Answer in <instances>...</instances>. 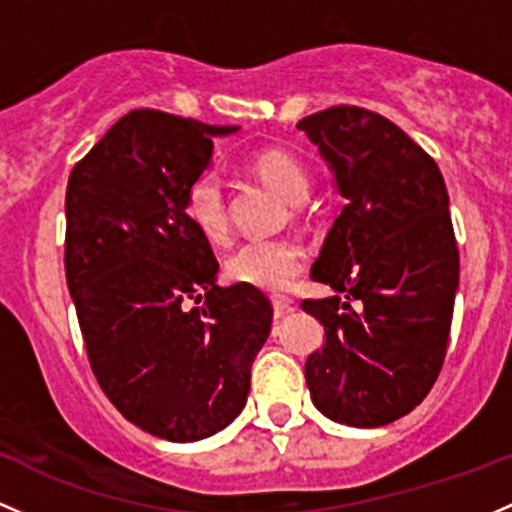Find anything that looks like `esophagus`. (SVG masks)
Returning a JSON list of instances; mask_svg holds the SVG:
<instances>
[{"label": "esophagus", "mask_w": 512, "mask_h": 512, "mask_svg": "<svg viewBox=\"0 0 512 512\" xmlns=\"http://www.w3.org/2000/svg\"><path fill=\"white\" fill-rule=\"evenodd\" d=\"M272 306H274V316L282 318L284 313L294 311V299H289V296H272Z\"/></svg>", "instance_id": "1"}]
</instances>
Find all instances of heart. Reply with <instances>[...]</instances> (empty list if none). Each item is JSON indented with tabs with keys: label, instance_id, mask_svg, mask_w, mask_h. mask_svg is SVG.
<instances>
[{
	"label": "heart",
	"instance_id": "heart-1",
	"mask_svg": "<svg viewBox=\"0 0 512 512\" xmlns=\"http://www.w3.org/2000/svg\"><path fill=\"white\" fill-rule=\"evenodd\" d=\"M252 170L260 174L269 187L289 201L299 204L306 199L311 177L306 165L284 148H267L252 157ZM184 213L189 223L211 243H223L230 230L228 199L223 182L213 172H204L184 192ZM306 262V252L289 238H252L230 252L226 274L230 282L255 286L262 291H284L299 277Z\"/></svg>",
	"mask_w": 512,
	"mask_h": 512
}]
</instances>
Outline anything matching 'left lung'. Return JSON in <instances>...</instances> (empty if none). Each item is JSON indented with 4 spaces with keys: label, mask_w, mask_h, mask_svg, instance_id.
Listing matches in <instances>:
<instances>
[{
    "label": "left lung",
    "mask_w": 512,
    "mask_h": 512,
    "mask_svg": "<svg viewBox=\"0 0 512 512\" xmlns=\"http://www.w3.org/2000/svg\"><path fill=\"white\" fill-rule=\"evenodd\" d=\"M296 128L345 196L311 269L338 296L301 301L325 328L306 384L330 420L379 428L428 396L447 355L459 250L445 179L396 123L362 106H330Z\"/></svg>",
    "instance_id": "1"
}]
</instances>
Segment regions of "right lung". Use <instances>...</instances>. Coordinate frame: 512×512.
<instances>
[{"label":"right lung","instance_id":"obj_1","mask_svg":"<svg viewBox=\"0 0 512 512\" xmlns=\"http://www.w3.org/2000/svg\"><path fill=\"white\" fill-rule=\"evenodd\" d=\"M233 131L128 111L67 179L65 277L92 372L123 418L170 442L238 418L272 330L260 289L216 284L209 240L182 204L213 136Z\"/></svg>","mask_w":512,"mask_h":512}]
</instances>
